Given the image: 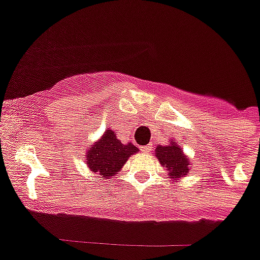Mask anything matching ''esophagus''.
Returning a JSON list of instances; mask_svg holds the SVG:
<instances>
[{
	"instance_id": "1",
	"label": "esophagus",
	"mask_w": 260,
	"mask_h": 260,
	"mask_svg": "<svg viewBox=\"0 0 260 260\" xmlns=\"http://www.w3.org/2000/svg\"><path fill=\"white\" fill-rule=\"evenodd\" d=\"M142 151H143L144 153H150L151 146H143V147H142Z\"/></svg>"
}]
</instances>
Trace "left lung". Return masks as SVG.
Masks as SVG:
<instances>
[{
    "instance_id": "1",
    "label": "left lung",
    "mask_w": 260,
    "mask_h": 260,
    "mask_svg": "<svg viewBox=\"0 0 260 260\" xmlns=\"http://www.w3.org/2000/svg\"><path fill=\"white\" fill-rule=\"evenodd\" d=\"M168 146H157L155 148V156L158 162L164 167L168 172V177L172 181L181 180L186 177L191 171V162L183 150L176 143L174 139H171Z\"/></svg>"
}]
</instances>
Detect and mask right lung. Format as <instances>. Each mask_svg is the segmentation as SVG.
<instances>
[{
  "label": "right lung",
  "instance_id": "1",
  "mask_svg": "<svg viewBox=\"0 0 260 260\" xmlns=\"http://www.w3.org/2000/svg\"><path fill=\"white\" fill-rule=\"evenodd\" d=\"M139 152V148L132 143H121L113 130L107 132L91 144L86 151V162L89 171L100 174L103 178H110L118 173L128 157Z\"/></svg>",
  "mask_w": 260,
  "mask_h": 260
}]
</instances>
